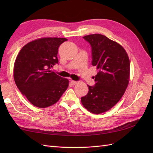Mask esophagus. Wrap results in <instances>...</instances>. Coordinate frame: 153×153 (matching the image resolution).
I'll return each instance as SVG.
<instances>
[{
	"mask_svg": "<svg viewBox=\"0 0 153 153\" xmlns=\"http://www.w3.org/2000/svg\"><path fill=\"white\" fill-rule=\"evenodd\" d=\"M70 83H71L72 85H76V84L77 83V82H76V81L70 80Z\"/></svg>",
	"mask_w": 153,
	"mask_h": 153,
	"instance_id": "1",
	"label": "esophagus"
}]
</instances>
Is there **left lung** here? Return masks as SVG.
I'll return each mask as SVG.
<instances>
[{"label":"left lung","instance_id":"1","mask_svg":"<svg viewBox=\"0 0 153 153\" xmlns=\"http://www.w3.org/2000/svg\"><path fill=\"white\" fill-rule=\"evenodd\" d=\"M91 47L92 65L99 72L94 86L82 97V105L89 112L100 114L108 111L118 102L128 85L130 63L121 45L101 34L83 37Z\"/></svg>","mask_w":153,"mask_h":153}]
</instances>
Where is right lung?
Listing matches in <instances>:
<instances>
[{
	"label": "right lung",
	"instance_id": "right-lung-1",
	"mask_svg": "<svg viewBox=\"0 0 153 153\" xmlns=\"http://www.w3.org/2000/svg\"><path fill=\"white\" fill-rule=\"evenodd\" d=\"M67 40L58 37L38 39L25 45L16 57V85L22 95L39 108L56 103L69 85L68 79L50 70L58 63V47Z\"/></svg>",
	"mask_w": 153,
	"mask_h": 153
}]
</instances>
